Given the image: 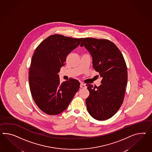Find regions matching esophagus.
<instances>
[{
  "mask_svg": "<svg viewBox=\"0 0 152 152\" xmlns=\"http://www.w3.org/2000/svg\"><path fill=\"white\" fill-rule=\"evenodd\" d=\"M80 87L81 88H85L86 87V84L82 83L80 84Z\"/></svg>",
  "mask_w": 152,
  "mask_h": 152,
  "instance_id": "obj_1",
  "label": "esophagus"
}]
</instances>
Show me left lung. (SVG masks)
Wrapping results in <instances>:
<instances>
[{
	"mask_svg": "<svg viewBox=\"0 0 152 152\" xmlns=\"http://www.w3.org/2000/svg\"><path fill=\"white\" fill-rule=\"evenodd\" d=\"M84 46L93 58V66L102 77L101 84H86L89 96L86 105L90 115L99 121L106 120L117 113L122 104L127 83V69L121 51L106 39L84 38Z\"/></svg>",
	"mask_w": 152,
	"mask_h": 152,
	"instance_id": "left-lung-1",
	"label": "left lung"
}]
</instances>
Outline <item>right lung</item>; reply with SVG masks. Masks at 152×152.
<instances>
[{
	"label": "right lung",
	"mask_w": 152,
	"mask_h": 152,
	"mask_svg": "<svg viewBox=\"0 0 152 152\" xmlns=\"http://www.w3.org/2000/svg\"><path fill=\"white\" fill-rule=\"evenodd\" d=\"M83 39L55 34L36 48L29 68L28 82L32 98L43 113L50 115L62 113L79 89L80 83L73 78L61 83L58 73L66 56Z\"/></svg>",
	"instance_id": "1"
}]
</instances>
